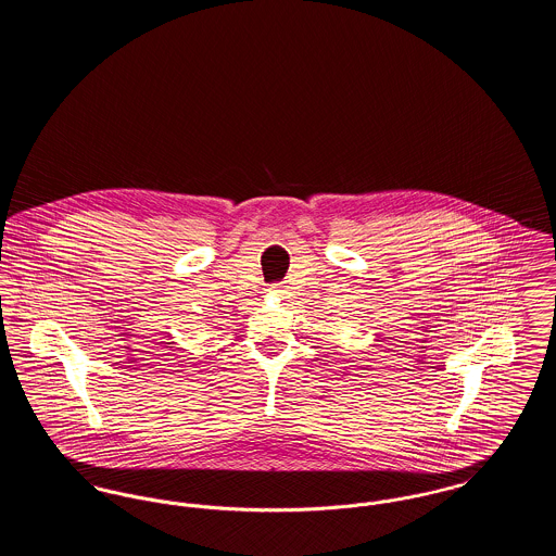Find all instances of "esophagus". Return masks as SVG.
<instances>
[{
  "instance_id": "esophagus-1",
  "label": "esophagus",
  "mask_w": 556,
  "mask_h": 556,
  "mask_svg": "<svg viewBox=\"0 0 556 556\" xmlns=\"http://www.w3.org/2000/svg\"><path fill=\"white\" fill-rule=\"evenodd\" d=\"M270 290L275 291V293H286V290H288V286H283V283H273V288Z\"/></svg>"
}]
</instances>
